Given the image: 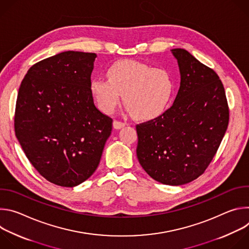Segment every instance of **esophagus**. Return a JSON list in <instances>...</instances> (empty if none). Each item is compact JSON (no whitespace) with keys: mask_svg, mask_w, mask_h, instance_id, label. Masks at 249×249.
I'll return each mask as SVG.
<instances>
[{"mask_svg":"<svg viewBox=\"0 0 249 249\" xmlns=\"http://www.w3.org/2000/svg\"><path fill=\"white\" fill-rule=\"evenodd\" d=\"M125 125H126V123H125V122H122V121L114 120V122H113V127H114L115 129H121V128H123Z\"/></svg>","mask_w":249,"mask_h":249,"instance_id":"esophagus-1","label":"esophagus"}]
</instances>
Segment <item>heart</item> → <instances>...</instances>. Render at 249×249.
I'll return each instance as SVG.
<instances>
[{"instance_id":"heart-1","label":"heart","mask_w":249,"mask_h":249,"mask_svg":"<svg viewBox=\"0 0 249 249\" xmlns=\"http://www.w3.org/2000/svg\"><path fill=\"white\" fill-rule=\"evenodd\" d=\"M107 79L90 81V92L105 113H112L120 101L137 119L158 117L171 101L174 81L169 71L132 60L113 63L106 70Z\"/></svg>"}]
</instances>
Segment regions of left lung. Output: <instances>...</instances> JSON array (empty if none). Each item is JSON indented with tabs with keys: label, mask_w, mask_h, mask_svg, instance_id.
Here are the masks:
<instances>
[{
	"label": "left lung",
	"mask_w": 249,
	"mask_h": 249,
	"mask_svg": "<svg viewBox=\"0 0 249 249\" xmlns=\"http://www.w3.org/2000/svg\"><path fill=\"white\" fill-rule=\"evenodd\" d=\"M180 71V87L170 108L136 126L137 157L155 180L182 185L204 173L229 125V105L214 70L180 48L171 50Z\"/></svg>",
	"instance_id": "1"
}]
</instances>
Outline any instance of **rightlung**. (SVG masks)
Here are the masks:
<instances>
[{
    "label": "right lung",
    "mask_w": 249,
    "mask_h": 249,
    "mask_svg": "<svg viewBox=\"0 0 249 249\" xmlns=\"http://www.w3.org/2000/svg\"><path fill=\"white\" fill-rule=\"evenodd\" d=\"M95 58L78 51L46 58L30 67L18 89L16 136L33 167L59 186L91 176L112 131L89 89Z\"/></svg>",
    "instance_id": "right-lung-1"
}]
</instances>
